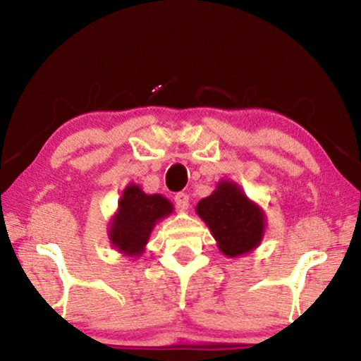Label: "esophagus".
I'll return each mask as SVG.
<instances>
[{"mask_svg":"<svg viewBox=\"0 0 361 361\" xmlns=\"http://www.w3.org/2000/svg\"><path fill=\"white\" fill-rule=\"evenodd\" d=\"M175 205L180 212H186L189 207V195L185 192H178L175 195Z\"/></svg>","mask_w":361,"mask_h":361,"instance_id":"obj_1","label":"esophagus"}]
</instances>
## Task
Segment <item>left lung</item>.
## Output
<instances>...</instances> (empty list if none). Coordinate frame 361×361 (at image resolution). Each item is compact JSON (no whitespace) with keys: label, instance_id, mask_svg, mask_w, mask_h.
<instances>
[{"label":"left lung","instance_id":"8db88e82","mask_svg":"<svg viewBox=\"0 0 361 361\" xmlns=\"http://www.w3.org/2000/svg\"><path fill=\"white\" fill-rule=\"evenodd\" d=\"M195 213L209 226L219 252L228 258L252 253L264 237V210L231 180L218 181L215 191L199 200Z\"/></svg>","mask_w":361,"mask_h":361}]
</instances>
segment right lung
<instances>
[{
    "mask_svg": "<svg viewBox=\"0 0 361 361\" xmlns=\"http://www.w3.org/2000/svg\"><path fill=\"white\" fill-rule=\"evenodd\" d=\"M172 212L173 204L167 197L146 194L135 183H130L122 191L118 210L109 223V242L124 256L138 258L145 253L154 226Z\"/></svg>",
    "mask_w": 361,
    "mask_h": 361,
    "instance_id": "add662e5",
    "label": "right lung"
}]
</instances>
